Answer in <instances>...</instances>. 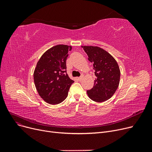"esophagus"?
Here are the masks:
<instances>
[{
	"instance_id": "34e87169",
	"label": "esophagus",
	"mask_w": 152,
	"mask_h": 152,
	"mask_svg": "<svg viewBox=\"0 0 152 152\" xmlns=\"http://www.w3.org/2000/svg\"><path fill=\"white\" fill-rule=\"evenodd\" d=\"M83 76H80V77H77V79H78L79 81H81V79H83Z\"/></svg>"
}]
</instances>
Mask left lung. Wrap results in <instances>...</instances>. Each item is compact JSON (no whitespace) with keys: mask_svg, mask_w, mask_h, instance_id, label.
<instances>
[{"mask_svg":"<svg viewBox=\"0 0 152 152\" xmlns=\"http://www.w3.org/2000/svg\"><path fill=\"white\" fill-rule=\"evenodd\" d=\"M93 63L94 85L87 91L94 102H103L110 99L117 90L120 80V69L116 60L108 52L97 46H81Z\"/></svg>","mask_w":152,"mask_h":152,"instance_id":"left-lung-1","label":"left lung"}]
</instances>
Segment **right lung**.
Wrapping results in <instances>:
<instances>
[{"label": "right lung", "mask_w": 152, "mask_h": 152, "mask_svg": "<svg viewBox=\"0 0 152 152\" xmlns=\"http://www.w3.org/2000/svg\"><path fill=\"white\" fill-rule=\"evenodd\" d=\"M72 47L57 45L47 50L37 63L34 81L39 95L45 102L57 105L65 100L74 81L66 73V60Z\"/></svg>", "instance_id": "obj_1"}]
</instances>
